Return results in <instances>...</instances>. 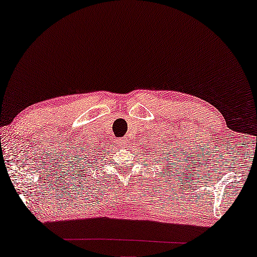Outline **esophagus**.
Listing matches in <instances>:
<instances>
[{"mask_svg":"<svg viewBox=\"0 0 257 257\" xmlns=\"http://www.w3.org/2000/svg\"><path fill=\"white\" fill-rule=\"evenodd\" d=\"M118 145L120 146V147H126V145H127V140H126V138H120L119 140H118Z\"/></svg>","mask_w":257,"mask_h":257,"instance_id":"1","label":"esophagus"}]
</instances>
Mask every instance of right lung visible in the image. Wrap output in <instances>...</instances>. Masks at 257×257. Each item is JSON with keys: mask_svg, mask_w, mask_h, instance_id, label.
Returning a JSON list of instances; mask_svg holds the SVG:
<instances>
[{"mask_svg": "<svg viewBox=\"0 0 257 257\" xmlns=\"http://www.w3.org/2000/svg\"><path fill=\"white\" fill-rule=\"evenodd\" d=\"M83 158H85V159H82V162H79V163H81V164H79V165H78V168L79 167H83L84 168V172H85V173H86V172L87 171H89V170H87V168H85V167H87V166H90V165H87V164H89V163H91L90 161H92V157H90V155H84V156H82ZM89 160V162H87V161ZM83 163L86 164V166L84 167L82 165Z\"/></svg>", "mask_w": 257, "mask_h": 257, "instance_id": "1", "label": "right lung"}]
</instances>
